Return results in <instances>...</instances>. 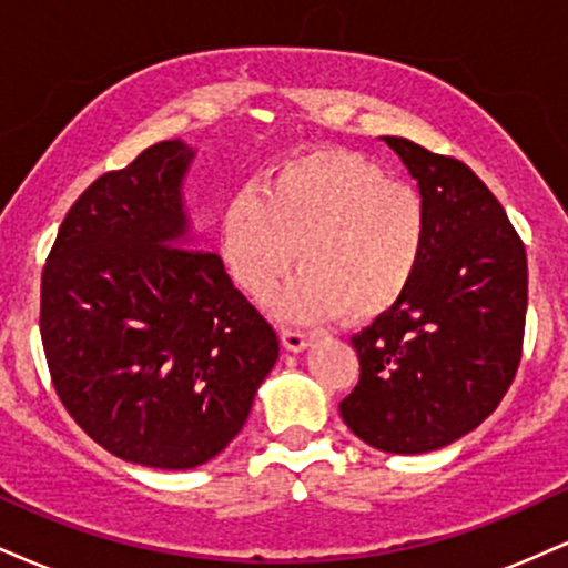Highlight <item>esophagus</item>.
<instances>
[{"instance_id":"obj_1","label":"esophagus","mask_w":568,"mask_h":568,"mask_svg":"<svg viewBox=\"0 0 568 568\" xmlns=\"http://www.w3.org/2000/svg\"><path fill=\"white\" fill-rule=\"evenodd\" d=\"M280 342H283V347L288 352H302L310 347L315 338H312L310 334H304V331H293V328H283L280 331Z\"/></svg>"}]
</instances>
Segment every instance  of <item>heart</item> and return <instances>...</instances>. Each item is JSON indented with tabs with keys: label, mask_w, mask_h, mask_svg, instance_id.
Returning a JSON list of instances; mask_svg holds the SVG:
<instances>
[{
	"label": "heart",
	"mask_w": 568,
	"mask_h": 568,
	"mask_svg": "<svg viewBox=\"0 0 568 568\" xmlns=\"http://www.w3.org/2000/svg\"><path fill=\"white\" fill-rule=\"evenodd\" d=\"M427 240L425 197L342 146L280 162L262 194L230 197L219 224L221 258L256 302L275 293L298 253L302 272L275 302L280 317L298 323L387 315L419 275Z\"/></svg>",
	"instance_id": "heart-1"
}]
</instances>
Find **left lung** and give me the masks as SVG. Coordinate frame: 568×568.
Segmentation results:
<instances>
[{"instance_id": "1", "label": "left lung", "mask_w": 568, "mask_h": 568, "mask_svg": "<svg viewBox=\"0 0 568 568\" xmlns=\"http://www.w3.org/2000/svg\"><path fill=\"white\" fill-rule=\"evenodd\" d=\"M382 141L419 181L429 240L406 296L352 336L361 382L338 410L368 446L425 454L478 427L510 389L529 270L505 207L465 162L397 135Z\"/></svg>"}]
</instances>
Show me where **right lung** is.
Returning <instances> with one entry per match:
<instances>
[{
	"instance_id": "obj_1",
	"label": "right lung",
	"mask_w": 568,
	"mask_h": 568,
	"mask_svg": "<svg viewBox=\"0 0 568 568\" xmlns=\"http://www.w3.org/2000/svg\"><path fill=\"white\" fill-rule=\"evenodd\" d=\"M192 158L160 141L95 179L42 270L39 334L58 397L98 446L158 470L224 452L280 352L224 262L189 240Z\"/></svg>"
}]
</instances>
